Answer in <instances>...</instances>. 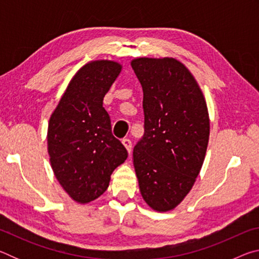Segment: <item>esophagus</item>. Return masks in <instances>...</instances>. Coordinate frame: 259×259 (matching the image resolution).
Wrapping results in <instances>:
<instances>
[{"mask_svg": "<svg viewBox=\"0 0 259 259\" xmlns=\"http://www.w3.org/2000/svg\"><path fill=\"white\" fill-rule=\"evenodd\" d=\"M122 144H123L124 147L126 148V151L130 153L131 147H133V143H131V140L129 138H123V139H122Z\"/></svg>", "mask_w": 259, "mask_h": 259, "instance_id": "34e87169", "label": "esophagus"}]
</instances>
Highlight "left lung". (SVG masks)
Segmentation results:
<instances>
[{"label": "left lung", "mask_w": 259, "mask_h": 259, "mask_svg": "<svg viewBox=\"0 0 259 259\" xmlns=\"http://www.w3.org/2000/svg\"><path fill=\"white\" fill-rule=\"evenodd\" d=\"M143 87L144 135L134 148L139 190L156 211H168L191 191L209 140L202 91L190 71L172 58L131 61Z\"/></svg>", "instance_id": "1"}]
</instances>
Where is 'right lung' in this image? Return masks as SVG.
I'll return each mask as SVG.
<instances>
[{
	"label": "right lung",
	"mask_w": 259,
	"mask_h": 259,
	"mask_svg": "<svg viewBox=\"0 0 259 259\" xmlns=\"http://www.w3.org/2000/svg\"><path fill=\"white\" fill-rule=\"evenodd\" d=\"M109 60L91 61L69 82L48 126V152L56 178L73 200L88 203L107 190L128 152L112 134L103 99L121 72Z\"/></svg>",
	"instance_id": "add662e5"
}]
</instances>
